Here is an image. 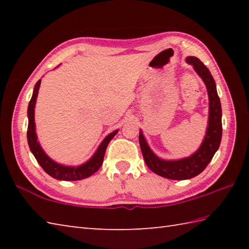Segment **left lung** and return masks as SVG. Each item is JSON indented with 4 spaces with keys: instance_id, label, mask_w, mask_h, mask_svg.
<instances>
[{
    "instance_id": "8db88e82",
    "label": "left lung",
    "mask_w": 249,
    "mask_h": 249,
    "mask_svg": "<svg viewBox=\"0 0 249 249\" xmlns=\"http://www.w3.org/2000/svg\"><path fill=\"white\" fill-rule=\"evenodd\" d=\"M186 62L194 66L196 72L203 80L209 94V125L202 144L192 156L178 160H165L153 153L147 145L142 131L140 130L139 133V143L146 166L158 176L170 179H188L202 172L218 150L223 134L220 99L214 78L211 75L209 68L198 57L188 56Z\"/></svg>"
}]
</instances>
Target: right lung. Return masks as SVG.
<instances>
[{"mask_svg": "<svg viewBox=\"0 0 249 249\" xmlns=\"http://www.w3.org/2000/svg\"><path fill=\"white\" fill-rule=\"evenodd\" d=\"M40 80H38L35 84L33 95L29 103L28 108V118H29V124H28V143L30 146L31 152L33 153L34 157L36 158L37 162L39 163L40 167L44 169L46 173H48L50 177L53 178L60 179V181H79V179L87 178L91 177L92 174L96 172L100 166L103 165L105 152L109 142L112 140L113 137L118 134L119 129L114 130L113 133L109 134L106 138L103 140L102 143L98 146L97 151L94 153V155L89 158V160L82 163V165L78 167H71V166H63L60 163L52 160L51 158L46 154L44 150L41 149L39 142L37 141V136L35 131V122H34V108L36 104L37 94H38V89L40 87Z\"/></svg>", "mask_w": 249, "mask_h": 249, "instance_id": "add662e5", "label": "right lung"}]
</instances>
